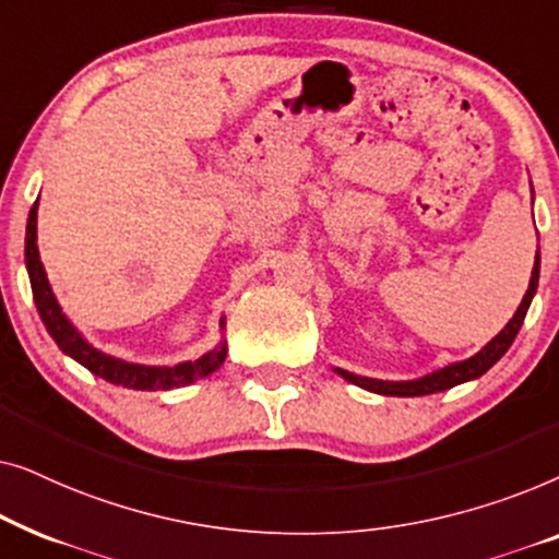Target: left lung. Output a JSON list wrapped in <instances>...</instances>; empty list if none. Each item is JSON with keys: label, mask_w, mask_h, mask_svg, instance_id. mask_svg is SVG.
<instances>
[{"label": "left lung", "mask_w": 559, "mask_h": 559, "mask_svg": "<svg viewBox=\"0 0 559 559\" xmlns=\"http://www.w3.org/2000/svg\"><path fill=\"white\" fill-rule=\"evenodd\" d=\"M532 201H534V188H532ZM537 285H539V251H537V257H534V270H532V277H530V287H526V293L522 297V302H519L514 318H511L509 323L501 328V333H496L493 338L478 350V354L465 358V361L448 364L438 371L425 373V377L409 379V381H381V379L358 377V373H350L346 369H335V366H333V371L346 381H350V384L366 389V392L384 394V396L438 394V392H445V389H453L457 384H465V381L484 377V373L491 369V366L499 361L503 354H507L511 343H514L519 328H522L524 318H526V310H530V305H532V297L537 295Z\"/></svg>", "instance_id": "1"}]
</instances>
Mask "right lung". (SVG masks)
Wrapping results in <instances>:
<instances>
[{
    "mask_svg": "<svg viewBox=\"0 0 559 559\" xmlns=\"http://www.w3.org/2000/svg\"><path fill=\"white\" fill-rule=\"evenodd\" d=\"M37 203H40V198L33 203V209H29V216H27L25 266H27L29 287H33L35 308L40 312L43 325L48 328L50 338L58 343V348L63 350L66 356H71L73 361L86 366L91 373L106 379L109 384L136 389V392H157V389L167 392V389L188 386L193 384V381L209 377V373L221 369V364L226 361V354H228L224 335H221V341L209 350V354L195 358V361H180L175 366L132 364V361H124V358L104 354L102 348H96L94 343H88L86 335L71 323V318H68L63 308H60L58 297L52 293L48 282V272H45V266L40 262V249H37ZM224 325H226V318H221V333H224Z\"/></svg>",
    "mask_w": 559,
    "mask_h": 559,
    "instance_id": "obj_1",
    "label": "right lung"
}]
</instances>
